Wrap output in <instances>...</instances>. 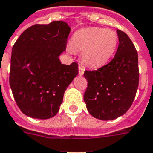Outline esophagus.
Masks as SVG:
<instances>
[{"label": "esophagus", "instance_id": "obj_1", "mask_svg": "<svg viewBox=\"0 0 153 153\" xmlns=\"http://www.w3.org/2000/svg\"><path fill=\"white\" fill-rule=\"evenodd\" d=\"M84 68L83 66L79 65V74L80 76H82V75H84Z\"/></svg>", "mask_w": 153, "mask_h": 153}]
</instances>
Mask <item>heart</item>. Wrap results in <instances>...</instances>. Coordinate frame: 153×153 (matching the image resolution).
Returning a JSON list of instances; mask_svg holds the SVG:
<instances>
[{
    "instance_id": "heart-1",
    "label": "heart",
    "mask_w": 153,
    "mask_h": 153,
    "mask_svg": "<svg viewBox=\"0 0 153 153\" xmlns=\"http://www.w3.org/2000/svg\"><path fill=\"white\" fill-rule=\"evenodd\" d=\"M74 50L81 51V60L92 68L106 65L114 57L118 45V36L112 30L99 27L80 29L70 38Z\"/></svg>"
}]
</instances>
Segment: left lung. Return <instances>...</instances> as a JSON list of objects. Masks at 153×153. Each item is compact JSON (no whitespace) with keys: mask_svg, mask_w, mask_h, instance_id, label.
Listing matches in <instances>:
<instances>
[{"mask_svg":"<svg viewBox=\"0 0 153 153\" xmlns=\"http://www.w3.org/2000/svg\"><path fill=\"white\" fill-rule=\"evenodd\" d=\"M119 45L114 58L98 70L84 71L88 112L102 121L123 115L132 105L138 82V56L128 35L117 30Z\"/></svg>","mask_w":153,"mask_h":153,"instance_id":"8db88e82","label":"left lung"}]
</instances>
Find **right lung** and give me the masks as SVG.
I'll use <instances>...</instances> for the list:
<instances>
[{
	"mask_svg": "<svg viewBox=\"0 0 153 153\" xmlns=\"http://www.w3.org/2000/svg\"><path fill=\"white\" fill-rule=\"evenodd\" d=\"M70 27L62 21L35 25L14 45L10 86L21 112L32 118L49 119L59 110L64 94L79 74L78 64L63 65Z\"/></svg>",
	"mask_w": 153,
	"mask_h": 153,
	"instance_id": "right-lung-1",
	"label": "right lung"
}]
</instances>
